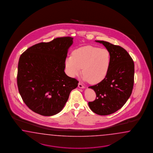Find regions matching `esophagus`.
Instances as JSON below:
<instances>
[{
	"label": "esophagus",
	"instance_id": "34e87169",
	"mask_svg": "<svg viewBox=\"0 0 153 153\" xmlns=\"http://www.w3.org/2000/svg\"><path fill=\"white\" fill-rule=\"evenodd\" d=\"M79 88H85V86H83V85H82L81 83H79V85H78Z\"/></svg>",
	"mask_w": 153,
	"mask_h": 153
}]
</instances>
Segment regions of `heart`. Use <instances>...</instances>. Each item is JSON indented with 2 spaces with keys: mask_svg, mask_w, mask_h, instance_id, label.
<instances>
[{
  "mask_svg": "<svg viewBox=\"0 0 153 153\" xmlns=\"http://www.w3.org/2000/svg\"><path fill=\"white\" fill-rule=\"evenodd\" d=\"M111 63V54L106 49L87 45L75 50L65 60L68 74L74 77L81 72L83 79L92 84L100 82L106 77Z\"/></svg>",
  "mask_w": 153,
  "mask_h": 153,
  "instance_id": "heart-1",
  "label": "heart"
}]
</instances>
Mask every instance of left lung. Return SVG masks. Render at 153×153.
Instances as JSON below:
<instances>
[{
    "mask_svg": "<svg viewBox=\"0 0 153 153\" xmlns=\"http://www.w3.org/2000/svg\"><path fill=\"white\" fill-rule=\"evenodd\" d=\"M109 51L111 63L106 77L100 82L90 86L96 93V99L88 102L95 113L107 116L120 109L130 97L134 82V63L128 52L109 42L95 40Z\"/></svg>",
    "mask_w": 153,
    "mask_h": 153,
    "instance_id": "1",
    "label": "left lung"
}]
</instances>
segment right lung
Segmentation results:
<instances>
[{
    "mask_svg": "<svg viewBox=\"0 0 153 153\" xmlns=\"http://www.w3.org/2000/svg\"><path fill=\"white\" fill-rule=\"evenodd\" d=\"M74 38L58 37L35 44L20 56L17 85L24 102L42 116L62 111L79 81L65 72V60Z\"/></svg>",
    "mask_w": 153,
    "mask_h": 153,
    "instance_id": "1",
    "label": "right lung"
}]
</instances>
